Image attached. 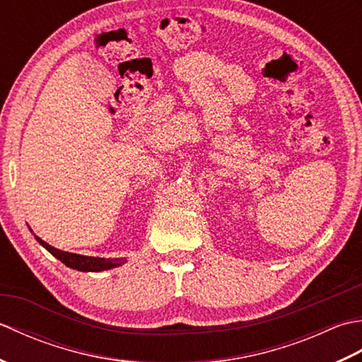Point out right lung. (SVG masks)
Returning a JSON list of instances; mask_svg holds the SVG:
<instances>
[{"mask_svg":"<svg viewBox=\"0 0 362 362\" xmlns=\"http://www.w3.org/2000/svg\"><path fill=\"white\" fill-rule=\"evenodd\" d=\"M35 240L40 243L43 247L52 253L57 259L62 261V263L68 267L76 269V271H82V272H99V271H107V269L117 267L124 263L126 259L122 258H96V257H83L78 255V253H70V252H64L59 250L56 247H52L48 243H45L40 238L35 236Z\"/></svg>","mask_w":362,"mask_h":362,"instance_id":"add662e5","label":"right lung"}]
</instances>
